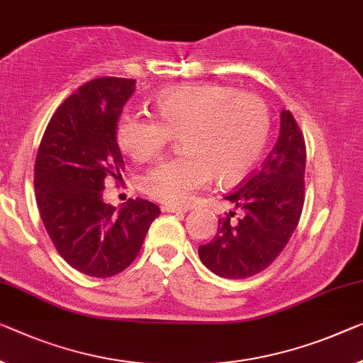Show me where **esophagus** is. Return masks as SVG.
<instances>
[{
	"label": "esophagus",
	"mask_w": 363,
	"mask_h": 363,
	"mask_svg": "<svg viewBox=\"0 0 363 363\" xmlns=\"http://www.w3.org/2000/svg\"><path fill=\"white\" fill-rule=\"evenodd\" d=\"M162 213H174V214H186L188 208L185 206H162Z\"/></svg>",
	"instance_id": "obj_1"
}]
</instances>
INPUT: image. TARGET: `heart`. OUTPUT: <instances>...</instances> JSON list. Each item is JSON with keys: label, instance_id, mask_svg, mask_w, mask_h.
<instances>
[{"label": "heart", "instance_id": "b5f03b06", "mask_svg": "<svg viewBox=\"0 0 363 363\" xmlns=\"http://www.w3.org/2000/svg\"><path fill=\"white\" fill-rule=\"evenodd\" d=\"M154 116L123 111L116 141L131 159L144 162L180 135L183 154L160 160L143 178V189L155 201L189 203L213 174L222 183L243 177L263 154L271 128L263 99L224 84L169 87L152 100Z\"/></svg>", "mask_w": 363, "mask_h": 363}]
</instances>
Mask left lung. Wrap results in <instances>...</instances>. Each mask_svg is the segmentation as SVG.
Instances as JSON below:
<instances>
[{
    "mask_svg": "<svg viewBox=\"0 0 363 363\" xmlns=\"http://www.w3.org/2000/svg\"><path fill=\"white\" fill-rule=\"evenodd\" d=\"M306 150L297 121L289 110L281 111L276 146L258 172L248 177L225 199L240 217L225 219L209 243L201 245V263L219 277L245 279L266 269L286 247L303 208Z\"/></svg>",
    "mask_w": 363,
    "mask_h": 363,
    "instance_id": "obj_1",
    "label": "left lung"
}]
</instances>
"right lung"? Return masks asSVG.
Here are the masks:
<instances>
[{
	"label": "right lung",
	"instance_id": "add662e5",
	"mask_svg": "<svg viewBox=\"0 0 363 363\" xmlns=\"http://www.w3.org/2000/svg\"><path fill=\"white\" fill-rule=\"evenodd\" d=\"M136 81L99 77L65 100L43 133L35 159V196L55 248L82 274L111 277L126 269L160 214L147 199L116 211L104 201V180L121 177L116 125Z\"/></svg>",
	"mask_w": 363,
	"mask_h": 363
}]
</instances>
